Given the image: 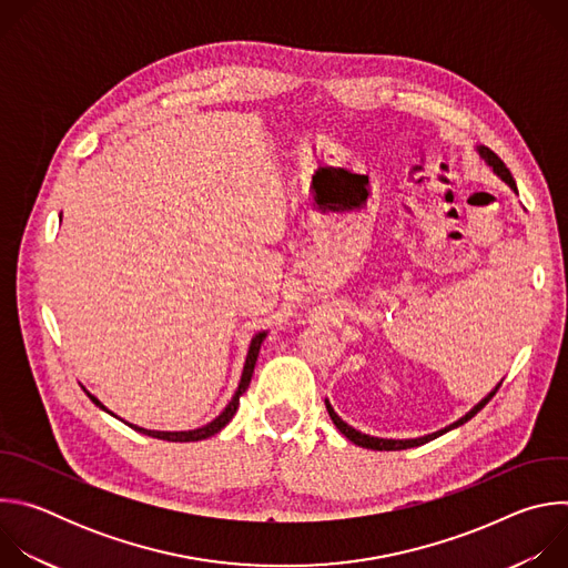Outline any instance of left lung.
<instances>
[{"label":"left lung","mask_w":568,"mask_h":568,"mask_svg":"<svg viewBox=\"0 0 568 568\" xmlns=\"http://www.w3.org/2000/svg\"><path fill=\"white\" fill-rule=\"evenodd\" d=\"M478 150V154L488 161V164L493 166V171L517 193V184H515V180H513V173L506 169V164L504 161L490 150V148H485V145H478L476 148ZM499 386H501V382L497 384V388L488 395V397H483L476 407L469 412V414H465L460 420H456L454 425H449V427H445V429H440V432H434V434H429V436H423V438H409V440H390V438H375V436H368V434H362V432H357V429H353L348 423H344L337 414H335V409L331 407V402L326 399V409H328V414H331V418H333V423H335V427L351 440V443H355V445H359V447H366V449H377V452H393V449H409V447H418V445H425V443H429V440H434V438H438V436H443V434H447V432H452V429H456V427H460V425H465L469 418H474L485 404H488L495 395H497V390H499Z\"/></svg>","instance_id":"8db88e82"}]
</instances>
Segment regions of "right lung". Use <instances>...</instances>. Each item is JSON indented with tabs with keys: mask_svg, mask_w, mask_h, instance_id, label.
I'll return each mask as SVG.
<instances>
[{
	"mask_svg": "<svg viewBox=\"0 0 568 568\" xmlns=\"http://www.w3.org/2000/svg\"><path fill=\"white\" fill-rule=\"evenodd\" d=\"M265 337H267V333L263 331V333H258V335L252 339L250 353H247V359H245V368H242V377H240V384H237V390L233 393V397H231V402L224 407V412H222L215 420H211L209 425H204V427H200V429H191V432H152V429H143V427H136V425H130V427H132L134 432H139V434H145V436H152V438H159V440H169V443H195V440H204V438H209V436H215L220 429H224V427L229 425V420H231L233 414L237 412L240 395L247 390V386H250V382H252L254 366H256V359H258V351H261V344H263ZM85 393H88V390H85ZM88 397L97 404V407H101L103 412H108L92 393H88ZM108 414H112V412H108ZM112 416H114V414H112Z\"/></svg>",
	"mask_w": 568,
	"mask_h": 568,
	"instance_id": "obj_1",
	"label": "right lung"
}]
</instances>
